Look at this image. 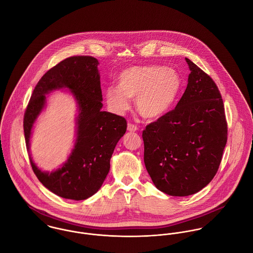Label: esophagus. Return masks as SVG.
I'll list each match as a JSON object with an SVG mask.
<instances>
[{
    "label": "esophagus",
    "mask_w": 253,
    "mask_h": 253,
    "mask_svg": "<svg viewBox=\"0 0 253 253\" xmlns=\"http://www.w3.org/2000/svg\"><path fill=\"white\" fill-rule=\"evenodd\" d=\"M137 129H138V127H137L134 124H131V123H128V124H127V130H128V131L134 132V131H136Z\"/></svg>",
    "instance_id": "obj_1"
}]
</instances>
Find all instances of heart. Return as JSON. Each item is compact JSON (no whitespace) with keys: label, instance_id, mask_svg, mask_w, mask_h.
Wrapping results in <instances>:
<instances>
[{"label":"heart","instance_id":"b5f03b06","mask_svg":"<svg viewBox=\"0 0 253 253\" xmlns=\"http://www.w3.org/2000/svg\"><path fill=\"white\" fill-rule=\"evenodd\" d=\"M117 84L105 89V99L113 112H126L130 106L129 98L136 97L138 113L146 119H158L176 103L183 88V79L173 68L133 66L118 75Z\"/></svg>","mask_w":253,"mask_h":253}]
</instances>
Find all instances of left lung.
I'll return each instance as SVG.
<instances>
[{
  "label": "left lung",
  "instance_id": "left-lung-1",
  "mask_svg": "<svg viewBox=\"0 0 253 253\" xmlns=\"http://www.w3.org/2000/svg\"><path fill=\"white\" fill-rule=\"evenodd\" d=\"M188 84L176 107L146 126V169L160 191L186 197L205 188L216 174L228 127L213 80L190 59Z\"/></svg>",
  "mask_w": 253,
  "mask_h": 253
}]
</instances>
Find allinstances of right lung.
<instances>
[{
  "label": "right lung",
  "mask_w": 253,
  "mask_h": 253,
  "mask_svg": "<svg viewBox=\"0 0 253 253\" xmlns=\"http://www.w3.org/2000/svg\"><path fill=\"white\" fill-rule=\"evenodd\" d=\"M99 62L92 56H72L49 69L38 82L24 114L23 128L30 163L40 182L53 194L81 201L102 186L118 141L126 131L125 118L102 111ZM71 90L78 105L76 140L68 161L51 173L41 171L30 154L32 128L53 90Z\"/></svg>",
  "instance_id": "add662e5"
}]
</instances>
